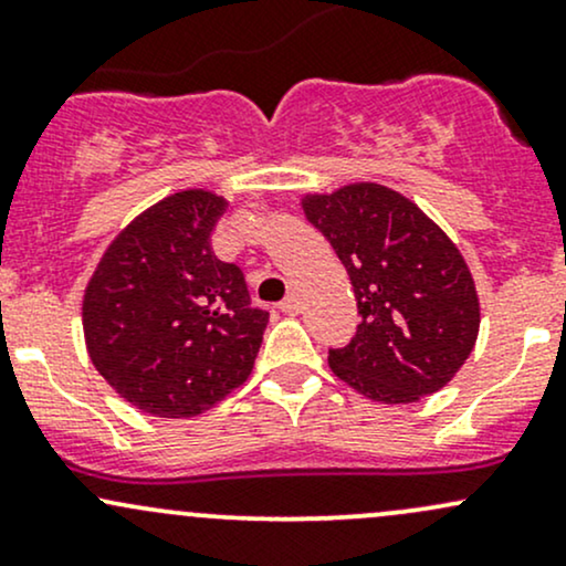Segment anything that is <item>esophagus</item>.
I'll list each match as a JSON object with an SVG mask.
<instances>
[{"label": "esophagus", "instance_id": "obj_1", "mask_svg": "<svg viewBox=\"0 0 566 566\" xmlns=\"http://www.w3.org/2000/svg\"><path fill=\"white\" fill-rule=\"evenodd\" d=\"M303 308V297H301V292H295L292 290L287 297H284L282 301V311L284 314H297V311Z\"/></svg>", "mask_w": 566, "mask_h": 566}]
</instances>
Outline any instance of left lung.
<instances>
[{
  "label": "left lung",
  "mask_w": 566,
  "mask_h": 566,
  "mask_svg": "<svg viewBox=\"0 0 566 566\" xmlns=\"http://www.w3.org/2000/svg\"><path fill=\"white\" fill-rule=\"evenodd\" d=\"M305 218L346 265L361 322L329 369L382 405L444 388L479 337L482 305L469 263L441 226L394 188L348 184L303 193Z\"/></svg>",
  "instance_id": "8db88e82"
}]
</instances>
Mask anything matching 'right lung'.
<instances>
[{"instance_id":"add662e5","label":"right lung","mask_w":566,"mask_h":566,"mask_svg":"<svg viewBox=\"0 0 566 566\" xmlns=\"http://www.w3.org/2000/svg\"><path fill=\"white\" fill-rule=\"evenodd\" d=\"M229 199L170 193L112 239L82 297L84 346L101 378L154 418H197L250 378L269 314L210 233Z\"/></svg>"}]
</instances>
